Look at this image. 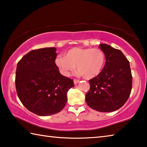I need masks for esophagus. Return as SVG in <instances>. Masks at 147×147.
<instances>
[{
  "instance_id": "obj_1",
  "label": "esophagus",
  "mask_w": 147,
  "mask_h": 147,
  "mask_svg": "<svg viewBox=\"0 0 147 147\" xmlns=\"http://www.w3.org/2000/svg\"><path fill=\"white\" fill-rule=\"evenodd\" d=\"M79 82V79H74V84H75V85H76V84H78Z\"/></svg>"
}]
</instances>
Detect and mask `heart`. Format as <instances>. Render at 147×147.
I'll list each match as a JSON object with an SVG mask.
<instances>
[{"label":"heart","instance_id":"1","mask_svg":"<svg viewBox=\"0 0 147 147\" xmlns=\"http://www.w3.org/2000/svg\"><path fill=\"white\" fill-rule=\"evenodd\" d=\"M105 63V55L96 48H73L66 56H58L55 59L58 68L64 76H69L77 68L85 78L91 79L99 75Z\"/></svg>","mask_w":147,"mask_h":147}]
</instances>
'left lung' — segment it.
<instances>
[{"instance_id":"left-lung-1","label":"left lung","mask_w":147,"mask_h":147,"mask_svg":"<svg viewBox=\"0 0 147 147\" xmlns=\"http://www.w3.org/2000/svg\"><path fill=\"white\" fill-rule=\"evenodd\" d=\"M105 64L99 75L89 80L90 90L85 100L92 109L111 112L124 105L130 95L132 76L129 62L119 49L100 44Z\"/></svg>"}]
</instances>
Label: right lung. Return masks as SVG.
<instances>
[{"mask_svg":"<svg viewBox=\"0 0 147 147\" xmlns=\"http://www.w3.org/2000/svg\"><path fill=\"white\" fill-rule=\"evenodd\" d=\"M55 47L32 50L17 65L16 88L19 100L39 116L56 114L64 107L73 79L63 76L55 64Z\"/></svg>","mask_w":147,"mask_h":147,"instance_id":"add662e5","label":"right lung"}]
</instances>
